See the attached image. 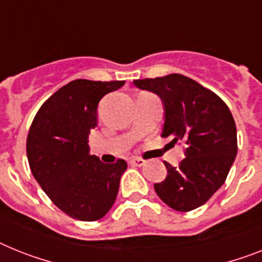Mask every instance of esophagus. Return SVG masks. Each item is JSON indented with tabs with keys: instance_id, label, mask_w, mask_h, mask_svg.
I'll use <instances>...</instances> for the list:
<instances>
[{
	"instance_id": "1",
	"label": "esophagus",
	"mask_w": 262,
	"mask_h": 262,
	"mask_svg": "<svg viewBox=\"0 0 262 262\" xmlns=\"http://www.w3.org/2000/svg\"><path fill=\"white\" fill-rule=\"evenodd\" d=\"M130 164L133 165V166H144L145 161L140 157H133V158H130Z\"/></svg>"
}]
</instances>
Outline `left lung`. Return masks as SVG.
Instances as JSON below:
<instances>
[{"label":"left lung","instance_id":"8db88e82","mask_svg":"<svg viewBox=\"0 0 262 262\" xmlns=\"http://www.w3.org/2000/svg\"><path fill=\"white\" fill-rule=\"evenodd\" d=\"M164 105L162 137L184 142L179 166L165 161L166 179L155 184L158 197L179 212L204 205L225 182L237 155V130L229 107L212 90L182 74L133 81Z\"/></svg>","mask_w":262,"mask_h":262}]
</instances>
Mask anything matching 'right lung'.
<instances>
[{"label":"right lung","mask_w":262,"mask_h":262,"mask_svg":"<svg viewBox=\"0 0 262 262\" xmlns=\"http://www.w3.org/2000/svg\"><path fill=\"white\" fill-rule=\"evenodd\" d=\"M124 83L72 81L43 102L29 129L26 155L34 179L57 208L76 220L102 219L117 197L126 162L104 164L90 156L88 138L97 126L101 98Z\"/></svg>","instance_id":"add662e5"}]
</instances>
